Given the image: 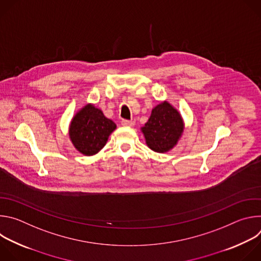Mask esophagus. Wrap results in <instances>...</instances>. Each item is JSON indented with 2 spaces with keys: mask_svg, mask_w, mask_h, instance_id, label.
<instances>
[{
  "mask_svg": "<svg viewBox=\"0 0 261 261\" xmlns=\"http://www.w3.org/2000/svg\"><path fill=\"white\" fill-rule=\"evenodd\" d=\"M121 123H122V125H123L124 127H132V126H134V124H135L134 121H128V120H123Z\"/></svg>",
  "mask_w": 261,
  "mask_h": 261,
  "instance_id": "obj_1",
  "label": "esophagus"
}]
</instances>
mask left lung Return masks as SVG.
<instances>
[{
    "mask_svg": "<svg viewBox=\"0 0 261 261\" xmlns=\"http://www.w3.org/2000/svg\"><path fill=\"white\" fill-rule=\"evenodd\" d=\"M185 129L179 111L168 101L152 109L148 121L141 127L146 145L157 153H167L177 144Z\"/></svg>",
    "mask_w": 261,
    "mask_h": 261,
    "instance_id": "obj_1",
    "label": "left lung"
}]
</instances>
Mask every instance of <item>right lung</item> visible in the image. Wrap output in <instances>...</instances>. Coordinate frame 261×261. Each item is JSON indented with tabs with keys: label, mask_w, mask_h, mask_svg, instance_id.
I'll return each instance as SVG.
<instances>
[{
	"label": "right lung",
	"mask_w": 261,
	"mask_h": 261,
	"mask_svg": "<svg viewBox=\"0 0 261 261\" xmlns=\"http://www.w3.org/2000/svg\"><path fill=\"white\" fill-rule=\"evenodd\" d=\"M116 129L114 121L107 119L100 108L88 103L72 118L69 138L81 154L93 156L102 150Z\"/></svg>",
	"instance_id": "add662e5"
}]
</instances>
